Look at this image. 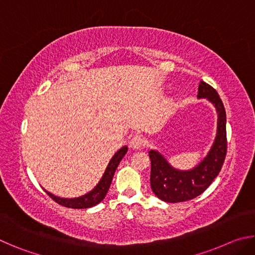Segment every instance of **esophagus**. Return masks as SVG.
Wrapping results in <instances>:
<instances>
[{
  "instance_id": "esophagus-1",
  "label": "esophagus",
  "mask_w": 255,
  "mask_h": 255,
  "mask_svg": "<svg viewBox=\"0 0 255 255\" xmlns=\"http://www.w3.org/2000/svg\"><path fill=\"white\" fill-rule=\"evenodd\" d=\"M129 146L132 149H141L145 146L144 138L139 135H133L129 140Z\"/></svg>"
}]
</instances>
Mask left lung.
<instances>
[{
  "instance_id": "left-lung-1",
  "label": "left lung",
  "mask_w": 255,
  "mask_h": 255,
  "mask_svg": "<svg viewBox=\"0 0 255 255\" xmlns=\"http://www.w3.org/2000/svg\"><path fill=\"white\" fill-rule=\"evenodd\" d=\"M198 98H206L215 106L218 114L217 135L209 153L196 167L180 171L172 167L157 150H149L150 188L155 196L165 202H182L201 195L218 175L227 152L226 112L216 90L200 81Z\"/></svg>"
}]
</instances>
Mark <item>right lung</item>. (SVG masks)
<instances>
[{"label":"right lung","mask_w":255,"mask_h":255,"mask_svg":"<svg viewBox=\"0 0 255 255\" xmlns=\"http://www.w3.org/2000/svg\"><path fill=\"white\" fill-rule=\"evenodd\" d=\"M128 150L127 146H124V147L120 148L117 153L114 155V157L111 158V161L108 164L107 169L103 173L100 182L97 184V187L93 190H91L86 195L79 197V198H73V199H66V198H59L54 195H51L50 192L46 191L47 195H48L51 199L57 202V204L62 205L64 207H67V208H73V209H84V208H90V207H93L98 205L99 202H101L107 195L108 190L110 188L112 178H114V174L117 167L119 165L120 161H122L123 157L126 155Z\"/></svg>","instance_id":"obj_1"}]
</instances>
